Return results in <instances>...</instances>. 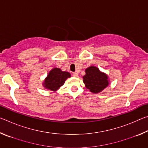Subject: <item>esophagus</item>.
Masks as SVG:
<instances>
[{
    "label": "esophagus",
    "mask_w": 148,
    "mask_h": 148,
    "mask_svg": "<svg viewBox=\"0 0 148 148\" xmlns=\"http://www.w3.org/2000/svg\"><path fill=\"white\" fill-rule=\"evenodd\" d=\"M72 76L74 77H77V76H78V74H77V72H73V73H72Z\"/></svg>",
    "instance_id": "1"
}]
</instances>
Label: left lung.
<instances>
[{
  "mask_svg": "<svg viewBox=\"0 0 148 148\" xmlns=\"http://www.w3.org/2000/svg\"><path fill=\"white\" fill-rule=\"evenodd\" d=\"M86 74L83 77L87 89L94 93L101 92L108 86V76L100 72L98 68L90 66L86 70Z\"/></svg>",
  "mask_w": 148,
  "mask_h": 148,
  "instance_id": "8db88e82",
  "label": "left lung"
}]
</instances>
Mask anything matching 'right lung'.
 <instances>
[{"label": "right lung", "mask_w": 148, "mask_h": 148, "mask_svg": "<svg viewBox=\"0 0 148 148\" xmlns=\"http://www.w3.org/2000/svg\"><path fill=\"white\" fill-rule=\"evenodd\" d=\"M71 77L68 72L61 71L58 68L52 69L49 72L44 83V87L51 91H56L64 84L65 80Z\"/></svg>", "instance_id": "obj_1"}]
</instances>
